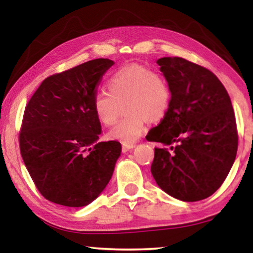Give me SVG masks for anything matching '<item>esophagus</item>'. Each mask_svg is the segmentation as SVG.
Wrapping results in <instances>:
<instances>
[{
	"label": "esophagus",
	"mask_w": 253,
	"mask_h": 253,
	"mask_svg": "<svg viewBox=\"0 0 253 253\" xmlns=\"http://www.w3.org/2000/svg\"><path fill=\"white\" fill-rule=\"evenodd\" d=\"M134 147H136V145H134V144H123L122 145V152H123V153H126L127 151L132 150V148H134Z\"/></svg>",
	"instance_id": "1"
}]
</instances>
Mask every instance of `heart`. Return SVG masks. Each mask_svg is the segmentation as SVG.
<instances>
[{
	"label": "heart",
	"instance_id": "b5f03b06",
	"mask_svg": "<svg viewBox=\"0 0 253 253\" xmlns=\"http://www.w3.org/2000/svg\"><path fill=\"white\" fill-rule=\"evenodd\" d=\"M109 94L96 93L92 109L102 126L117 121L120 107L126 116L108 132L113 140L133 144L143 136L148 119L159 121L167 114L171 101L168 82L160 74L141 64L121 68L107 83Z\"/></svg>",
	"mask_w": 253,
	"mask_h": 253
}]
</instances>
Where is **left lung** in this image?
I'll return each instance as SVG.
<instances>
[{
	"instance_id": "1",
	"label": "left lung",
	"mask_w": 253,
	"mask_h": 253,
	"mask_svg": "<svg viewBox=\"0 0 253 253\" xmlns=\"http://www.w3.org/2000/svg\"><path fill=\"white\" fill-rule=\"evenodd\" d=\"M157 63L171 91L169 109L147 140L170 146L154 148L151 172L169 196L198 202L220 188L237 153L236 120L222 83L206 68L182 57Z\"/></svg>"
}]
</instances>
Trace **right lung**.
Returning a JSON list of instances; mask_svg holds the SVG:
<instances>
[{
    "mask_svg": "<svg viewBox=\"0 0 253 253\" xmlns=\"http://www.w3.org/2000/svg\"><path fill=\"white\" fill-rule=\"evenodd\" d=\"M114 65L96 58L41 83L24 112L20 154L47 200L83 207L98 198L112 178L122 146L98 141L101 124L92 109L96 86Z\"/></svg>",
    "mask_w": 253,
    "mask_h": 253,
    "instance_id": "right-lung-1",
    "label": "right lung"
}]
</instances>
